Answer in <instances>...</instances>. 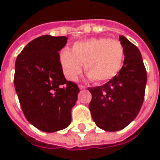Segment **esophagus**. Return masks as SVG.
<instances>
[{"instance_id": "1", "label": "esophagus", "mask_w": 160, "mask_h": 160, "mask_svg": "<svg viewBox=\"0 0 160 160\" xmlns=\"http://www.w3.org/2000/svg\"><path fill=\"white\" fill-rule=\"evenodd\" d=\"M78 87H79V89H81V90H83V89H85V88H86V87L84 86V85H82V84H79Z\"/></svg>"}]
</instances>
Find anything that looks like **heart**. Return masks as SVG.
Here are the masks:
<instances>
[{"mask_svg":"<svg viewBox=\"0 0 160 160\" xmlns=\"http://www.w3.org/2000/svg\"><path fill=\"white\" fill-rule=\"evenodd\" d=\"M124 58V50L118 40L107 37L91 38L75 42L71 52L63 49L60 54L62 71L70 81H75L82 72V66L91 79L98 82L112 80L118 74Z\"/></svg>","mask_w":160,"mask_h":160,"instance_id":"obj_1","label":"heart"}]
</instances>
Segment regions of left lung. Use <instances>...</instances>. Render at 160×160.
Returning <instances> with one entry per match:
<instances>
[{
	"label": "left lung",
	"instance_id": "left-lung-1",
	"mask_svg": "<svg viewBox=\"0 0 160 160\" xmlns=\"http://www.w3.org/2000/svg\"><path fill=\"white\" fill-rule=\"evenodd\" d=\"M124 50L123 67L103 85L88 88L92 98L89 108L100 129L116 132L126 127L138 114L144 102L146 69L140 51L124 36H119Z\"/></svg>",
	"mask_w": 160,
	"mask_h": 160
}]
</instances>
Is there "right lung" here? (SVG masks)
I'll use <instances>...</instances> for the list:
<instances>
[{
	"mask_svg": "<svg viewBox=\"0 0 160 160\" xmlns=\"http://www.w3.org/2000/svg\"><path fill=\"white\" fill-rule=\"evenodd\" d=\"M66 36L48 35L28 42L16 58L14 83L27 120L45 132L68 127L71 110L80 91L76 82L67 81L60 62Z\"/></svg>",
	"mask_w": 160,
	"mask_h": 160,
	"instance_id": "obj_1",
	"label": "right lung"
}]
</instances>
